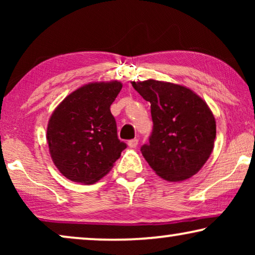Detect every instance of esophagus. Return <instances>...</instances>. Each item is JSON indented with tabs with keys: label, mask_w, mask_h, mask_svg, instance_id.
<instances>
[{
	"label": "esophagus",
	"mask_w": 255,
	"mask_h": 255,
	"mask_svg": "<svg viewBox=\"0 0 255 255\" xmlns=\"http://www.w3.org/2000/svg\"><path fill=\"white\" fill-rule=\"evenodd\" d=\"M128 146H130L131 148H135L138 146V139L134 138V139H131V140H128Z\"/></svg>",
	"instance_id": "1"
}]
</instances>
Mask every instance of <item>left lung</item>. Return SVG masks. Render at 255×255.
Instances as JSON below:
<instances>
[{
    "label": "left lung",
    "instance_id": "obj_1",
    "mask_svg": "<svg viewBox=\"0 0 255 255\" xmlns=\"http://www.w3.org/2000/svg\"><path fill=\"white\" fill-rule=\"evenodd\" d=\"M132 86L151 103L152 133L140 147L146 161L167 181L195 175L214 148L216 122L209 107L183 86L155 80Z\"/></svg>",
    "mask_w": 255,
    "mask_h": 255
}]
</instances>
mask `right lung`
Returning <instances> with one entry per match:
<instances>
[{
  "mask_svg": "<svg viewBox=\"0 0 255 255\" xmlns=\"http://www.w3.org/2000/svg\"><path fill=\"white\" fill-rule=\"evenodd\" d=\"M122 83H89L73 92L52 114L47 142L54 165L62 175L92 184L103 177L120 159L127 144L117 135L110 106Z\"/></svg>",
  "mask_w": 255,
  "mask_h": 255,
  "instance_id": "add662e5",
  "label": "right lung"
}]
</instances>
